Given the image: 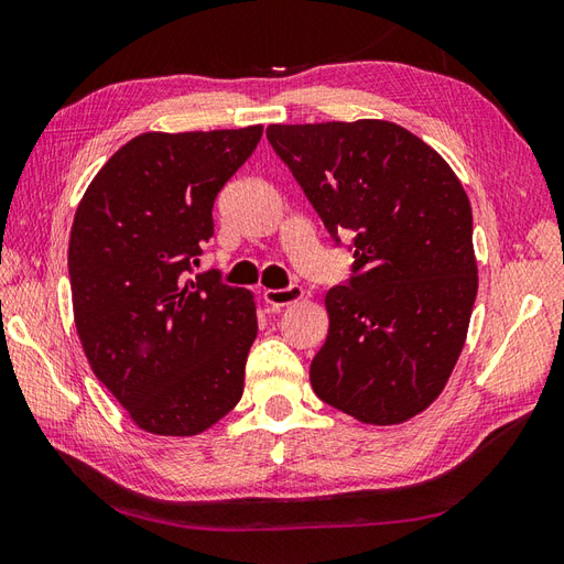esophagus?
I'll return each mask as SVG.
<instances>
[{"label":"esophagus","instance_id":"1","mask_svg":"<svg viewBox=\"0 0 564 564\" xmlns=\"http://www.w3.org/2000/svg\"><path fill=\"white\" fill-rule=\"evenodd\" d=\"M305 291L300 285H288V288H267L264 291V302L269 307H285L293 305V302L302 300Z\"/></svg>","mask_w":564,"mask_h":564}]
</instances>
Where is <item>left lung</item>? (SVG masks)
<instances>
[{"instance_id":"8db88e82","label":"left lung","mask_w":564,"mask_h":564,"mask_svg":"<svg viewBox=\"0 0 564 564\" xmlns=\"http://www.w3.org/2000/svg\"><path fill=\"white\" fill-rule=\"evenodd\" d=\"M267 138L330 238L355 236L352 276L326 293L314 393L365 424L412 420L451 379L479 288L465 187L391 121L273 123Z\"/></svg>"}]
</instances>
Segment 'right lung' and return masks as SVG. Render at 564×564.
Instances as JSON below:
<instances>
[{"label":"right lung","instance_id":"1","mask_svg":"<svg viewBox=\"0 0 564 564\" xmlns=\"http://www.w3.org/2000/svg\"><path fill=\"white\" fill-rule=\"evenodd\" d=\"M262 126L142 133L85 191L68 240L74 319L95 377L156 436H195L238 405L252 293L193 276L212 207Z\"/></svg>","mask_w":564,"mask_h":564}]
</instances>
